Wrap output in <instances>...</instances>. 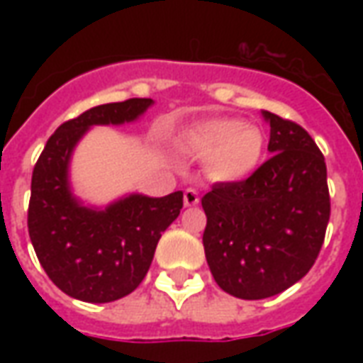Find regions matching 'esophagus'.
I'll use <instances>...</instances> for the list:
<instances>
[{"mask_svg": "<svg viewBox=\"0 0 363 363\" xmlns=\"http://www.w3.org/2000/svg\"><path fill=\"white\" fill-rule=\"evenodd\" d=\"M200 202V196L194 189L184 190V206H196Z\"/></svg>", "mask_w": 363, "mask_h": 363, "instance_id": "esophagus-1", "label": "esophagus"}]
</instances>
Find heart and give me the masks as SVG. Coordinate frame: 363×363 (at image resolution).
<instances>
[{
	"label": "heart",
	"instance_id": "b5f03b06",
	"mask_svg": "<svg viewBox=\"0 0 363 363\" xmlns=\"http://www.w3.org/2000/svg\"><path fill=\"white\" fill-rule=\"evenodd\" d=\"M181 145L190 155L208 159L218 181H241L259 167L264 132L237 118L204 120L182 134Z\"/></svg>",
	"mask_w": 363,
	"mask_h": 363
}]
</instances>
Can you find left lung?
<instances>
[{
    "instance_id": "obj_1",
    "label": "left lung",
    "mask_w": 363,
    "mask_h": 363,
    "mask_svg": "<svg viewBox=\"0 0 363 363\" xmlns=\"http://www.w3.org/2000/svg\"><path fill=\"white\" fill-rule=\"evenodd\" d=\"M272 153L255 173L202 198L206 260L239 299L280 294L311 270L325 241L330 196L325 157L303 128L264 111Z\"/></svg>"
}]
</instances>
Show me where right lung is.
<instances>
[{"instance_id": "obj_1", "label": "right lung", "mask_w": 363, "mask_h": 363, "mask_svg": "<svg viewBox=\"0 0 363 363\" xmlns=\"http://www.w3.org/2000/svg\"><path fill=\"white\" fill-rule=\"evenodd\" d=\"M153 101L128 99L93 106L50 135L30 181L28 235L44 272L64 294L108 303L132 294L150 270L161 233L182 208V192L163 198L130 194L104 210L75 200L67 167L75 143L96 124H124Z\"/></svg>"}]
</instances>
